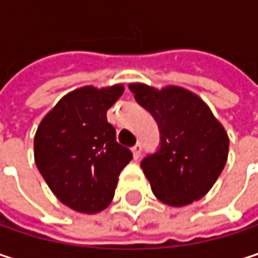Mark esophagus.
Wrapping results in <instances>:
<instances>
[{
    "mask_svg": "<svg viewBox=\"0 0 258 258\" xmlns=\"http://www.w3.org/2000/svg\"><path fill=\"white\" fill-rule=\"evenodd\" d=\"M131 151H133V157L137 160V158L140 157V154H142V143H136V145L131 148Z\"/></svg>",
    "mask_w": 258,
    "mask_h": 258,
    "instance_id": "obj_1",
    "label": "esophagus"
}]
</instances>
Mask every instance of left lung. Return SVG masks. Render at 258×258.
I'll return each instance as SVG.
<instances>
[{
    "label": "left lung",
    "mask_w": 258,
    "mask_h": 258,
    "mask_svg": "<svg viewBox=\"0 0 258 258\" xmlns=\"http://www.w3.org/2000/svg\"><path fill=\"white\" fill-rule=\"evenodd\" d=\"M130 91L160 128L158 149L140 163L155 197L169 206H185L202 199L226 166V130L197 95L183 88L158 91L131 83Z\"/></svg>",
    "instance_id": "left-lung-1"
}]
</instances>
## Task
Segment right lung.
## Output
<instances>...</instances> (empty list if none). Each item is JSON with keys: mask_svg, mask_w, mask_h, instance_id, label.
Returning a JSON list of instances; mask_svg holds the SVG:
<instances>
[{"mask_svg": "<svg viewBox=\"0 0 258 258\" xmlns=\"http://www.w3.org/2000/svg\"><path fill=\"white\" fill-rule=\"evenodd\" d=\"M122 92V85L76 89L58 101L35 133L38 172L58 200L78 212L106 209L121 170L133 160L106 116Z\"/></svg>", "mask_w": 258, "mask_h": 258, "instance_id": "right-lung-1", "label": "right lung"}]
</instances>
